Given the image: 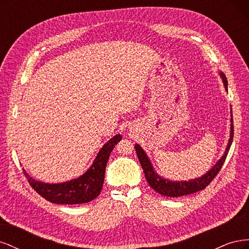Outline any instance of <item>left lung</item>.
Wrapping results in <instances>:
<instances>
[{
	"label": "left lung",
	"instance_id": "1",
	"mask_svg": "<svg viewBox=\"0 0 249 249\" xmlns=\"http://www.w3.org/2000/svg\"><path fill=\"white\" fill-rule=\"evenodd\" d=\"M219 76L222 79L225 90L228 91L227 77H225V74L222 71H219ZM232 137H233V124H232V114H231V109L230 139H229L227 147H225L224 154L222 155L220 159L216 162L214 166L210 170H208L205 175L189 180H170L159 176L156 172L146 153L143 150V148L139 144H137V143L135 144V149H136L138 160L141 164V167L143 169V172H144V176L146 178L148 185L152 187L155 191L164 195V196L178 197V196H183V195L192 194L205 189V188L212 182L214 178L217 176V173L220 171L222 165L225 161V158H227L230 147L232 143Z\"/></svg>",
	"mask_w": 249,
	"mask_h": 249
}]
</instances>
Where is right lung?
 I'll use <instances>...</instances> for the list:
<instances>
[{
  "instance_id": "obj_1",
  "label": "right lung",
  "mask_w": 249,
  "mask_h": 249,
  "mask_svg": "<svg viewBox=\"0 0 249 249\" xmlns=\"http://www.w3.org/2000/svg\"><path fill=\"white\" fill-rule=\"evenodd\" d=\"M122 135L117 134L105 143L96 155L95 159L85 173L77 178L63 183H43L37 180L24 169L28 182L40 196L57 205H78L93 200L102 191L106 165L112 149L122 140Z\"/></svg>"
}]
</instances>
